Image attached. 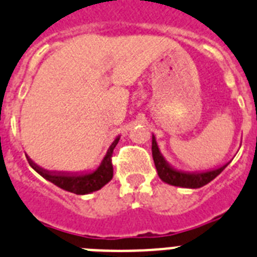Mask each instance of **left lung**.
Segmentation results:
<instances>
[{"mask_svg": "<svg viewBox=\"0 0 257 257\" xmlns=\"http://www.w3.org/2000/svg\"><path fill=\"white\" fill-rule=\"evenodd\" d=\"M152 157L160 179L168 183V185L183 188H200L203 186L208 185L230 164L229 161L226 164H223V165L218 166V168L210 169V170H203V172H185V170L175 169L162 156L159 144L156 142L155 135H152Z\"/></svg>", "mask_w": 257, "mask_h": 257, "instance_id": "obj_1", "label": "left lung"}]
</instances>
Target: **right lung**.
I'll list each match as a JSON object with an SVG mask.
<instances>
[{"label": "right lung", "instance_id": "right-lung-1", "mask_svg": "<svg viewBox=\"0 0 257 257\" xmlns=\"http://www.w3.org/2000/svg\"><path fill=\"white\" fill-rule=\"evenodd\" d=\"M119 135L114 139L113 143L107 148L106 155L101 160L100 165L93 170L89 172H56V170H47L35 164L32 160L28 157L27 160L30 162L31 168L35 172L45 178L47 181L52 182L57 187L62 188L65 191L72 192L76 195H87L91 192H95L100 188L104 187L106 183L111 181L113 178V165H111V155L113 150L119 142Z\"/></svg>", "mask_w": 257, "mask_h": 257}]
</instances>
